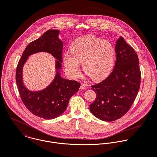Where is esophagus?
<instances>
[{
	"instance_id": "obj_1",
	"label": "esophagus",
	"mask_w": 157,
	"mask_h": 157,
	"mask_svg": "<svg viewBox=\"0 0 157 157\" xmlns=\"http://www.w3.org/2000/svg\"><path fill=\"white\" fill-rule=\"evenodd\" d=\"M85 88H86V85H85V84L82 83V84L81 85L80 87V90H85Z\"/></svg>"
}]
</instances>
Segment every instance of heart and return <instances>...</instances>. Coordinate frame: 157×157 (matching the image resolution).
I'll list each match as a JSON object with an SVG mask.
<instances>
[{
  "instance_id": "1",
  "label": "heart",
  "mask_w": 157,
  "mask_h": 157,
  "mask_svg": "<svg viewBox=\"0 0 157 157\" xmlns=\"http://www.w3.org/2000/svg\"><path fill=\"white\" fill-rule=\"evenodd\" d=\"M116 49L109 42L93 35L77 39L71 52L64 54L63 59L68 74L76 78L80 74V63L85 72L94 81L106 78L111 72L116 59Z\"/></svg>"
}]
</instances>
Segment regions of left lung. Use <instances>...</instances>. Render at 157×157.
Instances as JSON below:
<instances>
[{
	"mask_svg": "<svg viewBox=\"0 0 157 157\" xmlns=\"http://www.w3.org/2000/svg\"><path fill=\"white\" fill-rule=\"evenodd\" d=\"M116 61L113 72L102 82L91 86L95 101L92 114L104 121H113L125 114L138 94L141 83L139 59L134 49L120 36L115 46Z\"/></svg>",
	"mask_w": 157,
	"mask_h": 157,
	"instance_id": "8db88e82",
	"label": "left lung"
}]
</instances>
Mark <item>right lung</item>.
<instances>
[{
	"mask_svg": "<svg viewBox=\"0 0 157 157\" xmlns=\"http://www.w3.org/2000/svg\"><path fill=\"white\" fill-rule=\"evenodd\" d=\"M59 33L58 30H49L31 42L22 53L16 72V82L22 102L32 114L45 119H54L62 114L70 98L78 92L80 86L78 82L63 78L60 75L63 43L58 38ZM41 52H49L57 59V72L53 82L47 88L32 92L23 85L22 68L30 55Z\"/></svg>",
	"mask_w": 157,
	"mask_h": 157,
	"instance_id": "1",
	"label": "right lung"
}]
</instances>
